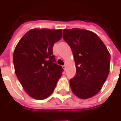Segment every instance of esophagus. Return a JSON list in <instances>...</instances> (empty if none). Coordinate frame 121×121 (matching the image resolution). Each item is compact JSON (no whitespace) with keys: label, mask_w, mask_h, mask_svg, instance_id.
<instances>
[{"label":"esophagus","mask_w":121,"mask_h":121,"mask_svg":"<svg viewBox=\"0 0 121 121\" xmlns=\"http://www.w3.org/2000/svg\"><path fill=\"white\" fill-rule=\"evenodd\" d=\"M62 67H63V69H64V70H66V65H63L62 66Z\"/></svg>","instance_id":"1"}]
</instances>
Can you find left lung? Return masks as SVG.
<instances>
[{
    "label": "left lung",
    "instance_id": "8db88e82",
    "mask_svg": "<svg viewBox=\"0 0 121 121\" xmlns=\"http://www.w3.org/2000/svg\"><path fill=\"white\" fill-rule=\"evenodd\" d=\"M63 38L72 50L76 66V75L69 81L71 91L82 99L92 98L108 76L109 52L101 38L89 30L64 29Z\"/></svg>",
    "mask_w": 121,
    "mask_h": 121
}]
</instances>
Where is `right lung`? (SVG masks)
<instances>
[{"mask_svg":"<svg viewBox=\"0 0 121 121\" xmlns=\"http://www.w3.org/2000/svg\"><path fill=\"white\" fill-rule=\"evenodd\" d=\"M62 37V30L33 28L15 47L13 55L15 72L23 89L37 100L53 92L63 68L56 65L53 47Z\"/></svg>","mask_w":121,"mask_h":121,"instance_id":"right-lung-1","label":"right lung"}]
</instances>
